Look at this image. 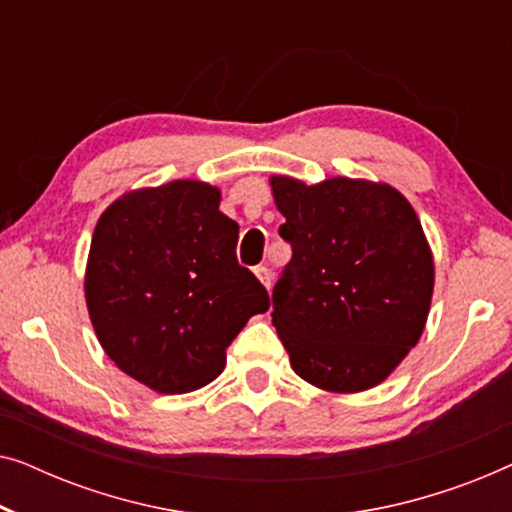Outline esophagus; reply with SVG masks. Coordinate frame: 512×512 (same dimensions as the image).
Wrapping results in <instances>:
<instances>
[{"mask_svg": "<svg viewBox=\"0 0 512 512\" xmlns=\"http://www.w3.org/2000/svg\"><path fill=\"white\" fill-rule=\"evenodd\" d=\"M254 275L258 277V282H261L265 289H270V284H272V275H270V270L265 268V265H258V268H254Z\"/></svg>", "mask_w": 512, "mask_h": 512, "instance_id": "obj_1", "label": "esophagus"}]
</instances>
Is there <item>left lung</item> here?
<instances>
[{"mask_svg":"<svg viewBox=\"0 0 512 512\" xmlns=\"http://www.w3.org/2000/svg\"><path fill=\"white\" fill-rule=\"evenodd\" d=\"M293 256L272 289V326L298 377L359 394L422 338L436 265L408 198L384 181L272 174Z\"/></svg>","mask_w":512,"mask_h":512,"instance_id":"left-lung-1","label":"left lung"}]
</instances>
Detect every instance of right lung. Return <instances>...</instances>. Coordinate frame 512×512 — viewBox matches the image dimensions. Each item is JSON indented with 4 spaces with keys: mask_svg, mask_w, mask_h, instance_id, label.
Wrapping results in <instances>:
<instances>
[{
    "mask_svg": "<svg viewBox=\"0 0 512 512\" xmlns=\"http://www.w3.org/2000/svg\"><path fill=\"white\" fill-rule=\"evenodd\" d=\"M221 188L198 179L125 191L90 240L86 305L111 361L158 394L216 380L226 349L268 291L237 263L240 226L219 209Z\"/></svg>",
    "mask_w": 512,
    "mask_h": 512,
    "instance_id": "1",
    "label": "right lung"
}]
</instances>
